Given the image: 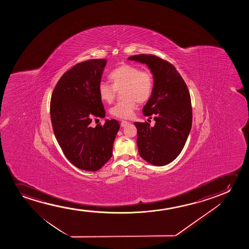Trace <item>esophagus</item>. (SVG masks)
Wrapping results in <instances>:
<instances>
[{
    "label": "esophagus",
    "instance_id": "esophagus-1",
    "mask_svg": "<svg viewBox=\"0 0 249 249\" xmlns=\"http://www.w3.org/2000/svg\"><path fill=\"white\" fill-rule=\"evenodd\" d=\"M128 123H128L127 121H122V122H121V126H126Z\"/></svg>",
    "mask_w": 249,
    "mask_h": 249
}]
</instances>
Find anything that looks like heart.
Here are the masks:
<instances>
[{
  "mask_svg": "<svg viewBox=\"0 0 249 249\" xmlns=\"http://www.w3.org/2000/svg\"><path fill=\"white\" fill-rule=\"evenodd\" d=\"M111 85L101 82L99 85V99L102 102L111 104L116 98V91H122L124 100L117 103L109 110L114 117L128 119L137 109V102H146L153 92L154 75L149 71H141L138 66L123 65L114 69L109 74Z\"/></svg>",
  "mask_w": 249,
  "mask_h": 249,
  "instance_id": "1",
  "label": "heart"
}]
</instances>
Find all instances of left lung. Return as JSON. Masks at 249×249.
Returning <instances> with one entry per match:
<instances>
[{"instance_id":"8db88e82","label":"left lung","mask_w":249,"mask_h":249,"mask_svg":"<svg viewBox=\"0 0 249 249\" xmlns=\"http://www.w3.org/2000/svg\"><path fill=\"white\" fill-rule=\"evenodd\" d=\"M128 59L145 64L155 82L152 95L142 111L156 123L151 126L146 122L134 123L139 153L152 165H167L180 154L191 132L192 108L187 86L174 65L162 58L139 54Z\"/></svg>"}]
</instances>
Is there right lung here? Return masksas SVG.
<instances>
[{
  "mask_svg": "<svg viewBox=\"0 0 249 249\" xmlns=\"http://www.w3.org/2000/svg\"><path fill=\"white\" fill-rule=\"evenodd\" d=\"M106 65L104 58L76 64L62 75L52 94L50 116L56 140L66 158L82 170H99L111 158L120 128L115 119L90 126L92 120L106 116L98 90Z\"/></svg>",
  "mask_w": 249,
  "mask_h": 249,
  "instance_id": "obj_1",
  "label": "right lung"
}]
</instances>
